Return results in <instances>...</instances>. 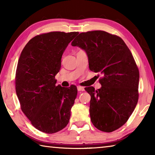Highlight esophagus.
Segmentation results:
<instances>
[{
    "mask_svg": "<svg viewBox=\"0 0 155 155\" xmlns=\"http://www.w3.org/2000/svg\"><path fill=\"white\" fill-rule=\"evenodd\" d=\"M77 90L79 91H83L85 90V89H84L83 87H81V86H77Z\"/></svg>",
    "mask_w": 155,
    "mask_h": 155,
    "instance_id": "esophagus-1",
    "label": "esophagus"
}]
</instances>
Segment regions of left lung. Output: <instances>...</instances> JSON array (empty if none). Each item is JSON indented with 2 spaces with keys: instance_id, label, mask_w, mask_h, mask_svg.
<instances>
[{
  "instance_id": "1",
  "label": "left lung",
  "mask_w": 155,
  "mask_h": 155,
  "mask_svg": "<svg viewBox=\"0 0 155 155\" xmlns=\"http://www.w3.org/2000/svg\"><path fill=\"white\" fill-rule=\"evenodd\" d=\"M86 52L91 71L103 74L102 87H85L90 94V114L94 127L110 133L124 125L139 98L137 64L120 37L103 31L81 33L72 42Z\"/></svg>"
}]
</instances>
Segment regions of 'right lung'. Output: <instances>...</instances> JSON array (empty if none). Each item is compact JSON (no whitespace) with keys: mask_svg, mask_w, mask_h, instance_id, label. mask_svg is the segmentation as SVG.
<instances>
[{"mask_svg":"<svg viewBox=\"0 0 155 155\" xmlns=\"http://www.w3.org/2000/svg\"><path fill=\"white\" fill-rule=\"evenodd\" d=\"M78 32L53 31L36 35L26 44L18 60L15 91L22 112L34 127L52 134L66 127L77 88L56 86L61 57Z\"/></svg>","mask_w":155,"mask_h":155,"instance_id":"add662e5","label":"right lung"}]
</instances>
